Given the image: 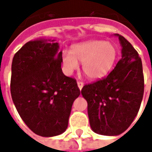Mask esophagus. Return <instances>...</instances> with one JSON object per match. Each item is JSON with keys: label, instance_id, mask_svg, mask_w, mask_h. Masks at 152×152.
Returning a JSON list of instances; mask_svg holds the SVG:
<instances>
[{"label": "esophagus", "instance_id": "34e87169", "mask_svg": "<svg viewBox=\"0 0 152 152\" xmlns=\"http://www.w3.org/2000/svg\"><path fill=\"white\" fill-rule=\"evenodd\" d=\"M77 85H78V87H79L80 89H81L84 86V83L82 81H77Z\"/></svg>", "mask_w": 152, "mask_h": 152}]
</instances>
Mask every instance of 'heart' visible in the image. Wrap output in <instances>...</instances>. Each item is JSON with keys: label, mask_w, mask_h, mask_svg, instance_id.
Masks as SVG:
<instances>
[{"label": "heart", "mask_w": 152, "mask_h": 152, "mask_svg": "<svg viewBox=\"0 0 152 152\" xmlns=\"http://www.w3.org/2000/svg\"><path fill=\"white\" fill-rule=\"evenodd\" d=\"M117 58V50L113 44L103 40H90L76 45L71 52L63 55V63L67 74L78 68V62L82 63V69L88 78L99 79L106 76L114 66Z\"/></svg>", "instance_id": "heart-1"}]
</instances>
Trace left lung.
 I'll list each match as a JSON object with an SVG mask.
<instances>
[{"instance_id": "obj_1", "label": "left lung", "mask_w": 152, "mask_h": 152, "mask_svg": "<svg viewBox=\"0 0 152 152\" xmlns=\"http://www.w3.org/2000/svg\"><path fill=\"white\" fill-rule=\"evenodd\" d=\"M122 58L111 72L81 89L88 102L90 127L102 135H119L130 126L140 108L144 93L141 58L124 37L117 35Z\"/></svg>"}]
</instances>
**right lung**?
<instances>
[{
    "label": "right lung",
    "mask_w": 152,
    "mask_h": 152,
    "mask_svg": "<svg viewBox=\"0 0 152 152\" xmlns=\"http://www.w3.org/2000/svg\"><path fill=\"white\" fill-rule=\"evenodd\" d=\"M58 50L53 40L29 41L12 62L13 102L28 127L42 137L66 130L72 103L80 94L76 80L63 74L62 52Z\"/></svg>",
    "instance_id": "add662e5"
}]
</instances>
